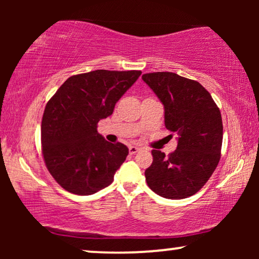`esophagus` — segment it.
<instances>
[{
  "label": "esophagus",
  "instance_id": "34e87169",
  "mask_svg": "<svg viewBox=\"0 0 259 259\" xmlns=\"http://www.w3.org/2000/svg\"><path fill=\"white\" fill-rule=\"evenodd\" d=\"M128 150H130V154H136L137 152H139L140 148L137 147V146H130Z\"/></svg>",
  "mask_w": 259,
  "mask_h": 259
}]
</instances>
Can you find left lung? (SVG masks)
<instances>
[{"label": "left lung", "instance_id": "left-lung-1", "mask_svg": "<svg viewBox=\"0 0 259 259\" xmlns=\"http://www.w3.org/2000/svg\"><path fill=\"white\" fill-rule=\"evenodd\" d=\"M143 80L164 105L166 128L178 136L172 153L152 151L153 162L145 171L147 185L167 199L193 196L210 179L221 159V111L198 81L171 72L147 73Z\"/></svg>", "mask_w": 259, "mask_h": 259}]
</instances>
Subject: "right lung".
I'll return each mask as SVG.
<instances>
[{
	"label": "right lung",
	"instance_id": "obj_1",
	"mask_svg": "<svg viewBox=\"0 0 259 259\" xmlns=\"http://www.w3.org/2000/svg\"><path fill=\"white\" fill-rule=\"evenodd\" d=\"M140 70L98 69L67 79L47 102L41 123L45 164L62 189L90 196L114 180L128 155L121 143L98 133V122L114 111Z\"/></svg>",
	"mask_w": 259,
	"mask_h": 259
}]
</instances>
